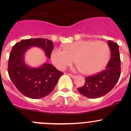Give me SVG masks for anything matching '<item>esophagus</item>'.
I'll list each match as a JSON object with an SVG mask.
<instances>
[{
    "instance_id": "1",
    "label": "esophagus",
    "mask_w": 131,
    "mask_h": 131,
    "mask_svg": "<svg viewBox=\"0 0 131 131\" xmlns=\"http://www.w3.org/2000/svg\"><path fill=\"white\" fill-rule=\"evenodd\" d=\"M68 75H69L70 77H71L72 78H73V79H75V78L76 77V75H72V74H68Z\"/></svg>"
}]
</instances>
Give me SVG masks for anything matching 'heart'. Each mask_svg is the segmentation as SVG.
Listing matches in <instances>:
<instances>
[{"label": "heart", "mask_w": 131, "mask_h": 131, "mask_svg": "<svg viewBox=\"0 0 131 131\" xmlns=\"http://www.w3.org/2000/svg\"><path fill=\"white\" fill-rule=\"evenodd\" d=\"M63 50L54 49L51 61L59 70H64L74 61L77 68L87 75L101 72L109 59L110 48L103 41L80 40L63 46Z\"/></svg>", "instance_id": "heart-1"}]
</instances>
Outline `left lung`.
I'll return each instance as SVG.
<instances>
[{
  "label": "left lung",
  "mask_w": 131,
  "mask_h": 131,
  "mask_svg": "<svg viewBox=\"0 0 131 131\" xmlns=\"http://www.w3.org/2000/svg\"><path fill=\"white\" fill-rule=\"evenodd\" d=\"M111 58L103 72L93 76L85 77V82L77 90L83 96L89 98H97L105 96L116 85L121 76V58L119 46L117 43L109 40Z\"/></svg>",
  "instance_id": "left-lung-1"
}]
</instances>
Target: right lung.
<instances>
[{"label":"right lung","mask_w":131,"mask_h":131,"mask_svg":"<svg viewBox=\"0 0 131 131\" xmlns=\"http://www.w3.org/2000/svg\"><path fill=\"white\" fill-rule=\"evenodd\" d=\"M42 49L49 59L54 48L53 42L45 39L21 40L13 47L9 55L8 73L10 80L21 94L31 99H40L49 94L57 84L63 72L50 63L31 67L25 61V54L30 47Z\"/></svg>","instance_id":"right-lung-1"}]
</instances>
